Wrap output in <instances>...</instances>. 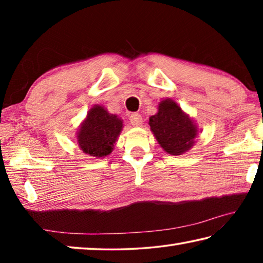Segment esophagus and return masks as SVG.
<instances>
[{
  "mask_svg": "<svg viewBox=\"0 0 263 263\" xmlns=\"http://www.w3.org/2000/svg\"><path fill=\"white\" fill-rule=\"evenodd\" d=\"M130 123L133 126H139L142 123V118L139 114H132L130 116Z\"/></svg>",
  "mask_w": 263,
  "mask_h": 263,
  "instance_id": "34e87169",
  "label": "esophagus"
}]
</instances>
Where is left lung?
Returning a JSON list of instances; mask_svg holds the SVG:
<instances>
[{"label": "left lung", "mask_w": 263, "mask_h": 263, "mask_svg": "<svg viewBox=\"0 0 263 263\" xmlns=\"http://www.w3.org/2000/svg\"><path fill=\"white\" fill-rule=\"evenodd\" d=\"M148 124L160 146L171 155L189 151L198 135L195 122L172 99L160 102L157 115L151 116Z\"/></svg>", "instance_id": "8db88e82"}]
</instances>
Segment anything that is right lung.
Returning a JSON list of instances; mask_svg holds the SVG:
<instances>
[{"mask_svg":"<svg viewBox=\"0 0 263 263\" xmlns=\"http://www.w3.org/2000/svg\"><path fill=\"white\" fill-rule=\"evenodd\" d=\"M123 128V121L117 115L109 114L102 105H94L78 130L79 147L90 157L104 158L114 149V145Z\"/></svg>","mask_w":263,"mask_h":263,"instance_id":"right-lung-1","label":"right lung"}]
</instances>
